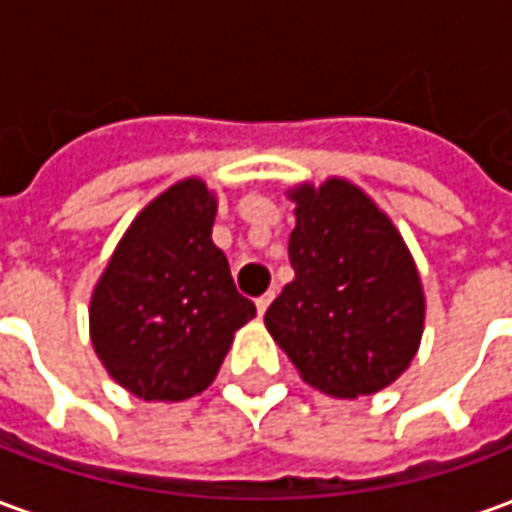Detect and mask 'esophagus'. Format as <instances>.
Instances as JSON below:
<instances>
[{
    "instance_id": "1",
    "label": "esophagus",
    "mask_w": 512,
    "mask_h": 512,
    "mask_svg": "<svg viewBox=\"0 0 512 512\" xmlns=\"http://www.w3.org/2000/svg\"><path fill=\"white\" fill-rule=\"evenodd\" d=\"M271 301H274V293L268 290V293H263V296H260V299L255 301V304H257V312H260V315H266L268 304H271Z\"/></svg>"
}]
</instances>
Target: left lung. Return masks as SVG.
Here are the masks:
<instances>
[{
	"mask_svg": "<svg viewBox=\"0 0 512 512\" xmlns=\"http://www.w3.org/2000/svg\"><path fill=\"white\" fill-rule=\"evenodd\" d=\"M296 279L266 312V329L299 376L332 397L381 392L417 356L425 293L403 235L345 178L288 189Z\"/></svg>",
	"mask_w": 512,
	"mask_h": 512,
	"instance_id": "8db88e82",
	"label": "left lung"
}]
</instances>
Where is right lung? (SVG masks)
I'll use <instances>...</instances> for the list:
<instances>
[{
    "label": "right lung",
    "mask_w": 512,
    "mask_h": 512,
    "mask_svg": "<svg viewBox=\"0 0 512 512\" xmlns=\"http://www.w3.org/2000/svg\"><path fill=\"white\" fill-rule=\"evenodd\" d=\"M216 194L186 178L136 213L90 299V340L106 373L142 400L178 403L219 373L255 318L213 244Z\"/></svg>",
    "instance_id": "right-lung-1"
}]
</instances>
